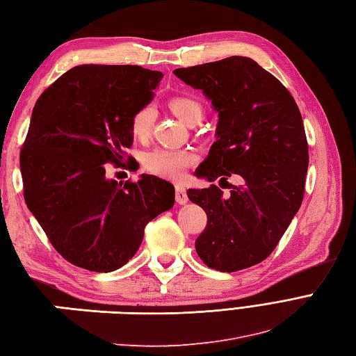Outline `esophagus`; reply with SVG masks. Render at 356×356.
Wrapping results in <instances>:
<instances>
[{
  "instance_id": "esophagus-1",
  "label": "esophagus",
  "mask_w": 356,
  "mask_h": 356,
  "mask_svg": "<svg viewBox=\"0 0 356 356\" xmlns=\"http://www.w3.org/2000/svg\"><path fill=\"white\" fill-rule=\"evenodd\" d=\"M175 200L178 204H186L188 201L184 186H181V184L175 186Z\"/></svg>"
}]
</instances>
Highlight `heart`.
<instances>
[{"label":"heart","mask_w":356,"mask_h":356,"mask_svg":"<svg viewBox=\"0 0 356 356\" xmlns=\"http://www.w3.org/2000/svg\"><path fill=\"white\" fill-rule=\"evenodd\" d=\"M170 109L178 118L184 123H192L196 118L202 117V106L198 102L191 97H175L170 100ZM155 122V108L147 104L138 108L131 117V132L138 140H146L151 136L152 126ZM198 156L193 151L188 149H169V147H156L145 155V169L154 175L168 178V179H179L184 175L188 165L193 164Z\"/></svg>","instance_id":"heart-1"}]
</instances>
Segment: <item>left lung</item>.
<instances>
[{"label": "left lung", "mask_w": 356, "mask_h": 356, "mask_svg": "<svg viewBox=\"0 0 356 356\" xmlns=\"http://www.w3.org/2000/svg\"><path fill=\"white\" fill-rule=\"evenodd\" d=\"M173 73L202 90L219 117L216 141L196 177L242 178V184H230L228 196L215 184L187 191L188 200L207 213L196 252L222 273L260 264L277 247L303 201L309 154L296 100L279 79L243 56Z\"/></svg>", "instance_id": "8db88e82"}]
</instances>
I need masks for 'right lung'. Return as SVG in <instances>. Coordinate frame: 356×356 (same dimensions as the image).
<instances>
[{"label":"right lung","mask_w":356,"mask_h":356,"mask_svg":"<svg viewBox=\"0 0 356 356\" xmlns=\"http://www.w3.org/2000/svg\"><path fill=\"white\" fill-rule=\"evenodd\" d=\"M161 79L138 65H77L35 104L19 155L24 200L70 264L118 270L137 252L149 220L173 207L168 181L143 173L118 184L105 177V164L124 160L131 117Z\"/></svg>","instance_id":"add662e5"}]
</instances>
